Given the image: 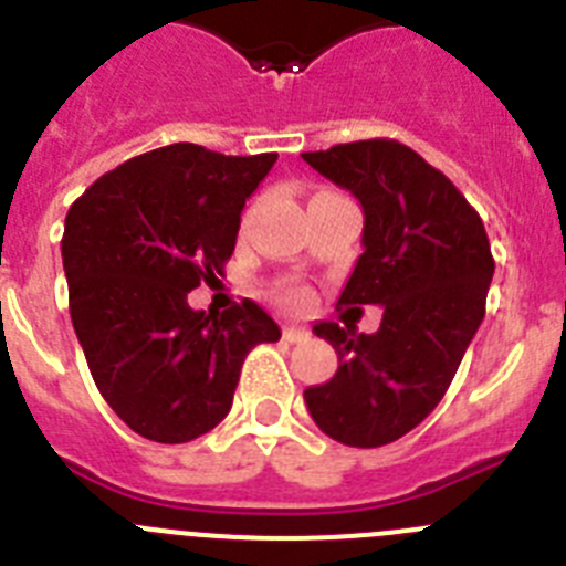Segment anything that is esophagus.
<instances>
[{"mask_svg": "<svg viewBox=\"0 0 566 566\" xmlns=\"http://www.w3.org/2000/svg\"><path fill=\"white\" fill-rule=\"evenodd\" d=\"M283 337H286L289 343H306L308 332L300 326H283Z\"/></svg>", "mask_w": 566, "mask_h": 566, "instance_id": "34e87169", "label": "esophagus"}]
</instances>
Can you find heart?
Masks as SVG:
<instances>
[{
	"label": "heart",
	"instance_id": "1",
	"mask_svg": "<svg viewBox=\"0 0 566 566\" xmlns=\"http://www.w3.org/2000/svg\"><path fill=\"white\" fill-rule=\"evenodd\" d=\"M277 300L286 306H300V303H306V289L283 283V286H277Z\"/></svg>",
	"mask_w": 566,
	"mask_h": 566
}]
</instances>
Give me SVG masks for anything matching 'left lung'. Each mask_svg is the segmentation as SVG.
Masks as SVG:
<instances>
[{
  "label": "left lung",
  "instance_id": "left-lung-1",
  "mask_svg": "<svg viewBox=\"0 0 566 566\" xmlns=\"http://www.w3.org/2000/svg\"><path fill=\"white\" fill-rule=\"evenodd\" d=\"M365 212L357 266L337 306H382L374 334L317 323L339 368L306 388L326 437L379 448L413 431L444 397L484 317L493 254L479 212L437 167L391 138L303 153Z\"/></svg>",
  "mask_w": 566,
  "mask_h": 566
}]
</instances>
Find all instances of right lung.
I'll list each match as a JSON object with an SVG mask.
<instances>
[{
  "label": "right lung",
  "mask_w": 566,
  "mask_h": 566,
  "mask_svg": "<svg viewBox=\"0 0 566 566\" xmlns=\"http://www.w3.org/2000/svg\"><path fill=\"white\" fill-rule=\"evenodd\" d=\"M274 161L169 144L102 175L64 218L73 328L96 388L138 437L178 444L212 431L247 354L280 339L252 300L223 314L187 303L223 274L240 212Z\"/></svg>",
  "instance_id": "1"
}]
</instances>
